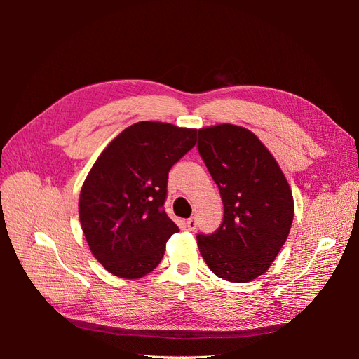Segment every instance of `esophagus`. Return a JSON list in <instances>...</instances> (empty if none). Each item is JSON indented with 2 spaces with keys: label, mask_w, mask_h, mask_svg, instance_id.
<instances>
[{
  "label": "esophagus",
  "mask_w": 359,
  "mask_h": 359,
  "mask_svg": "<svg viewBox=\"0 0 359 359\" xmlns=\"http://www.w3.org/2000/svg\"><path fill=\"white\" fill-rule=\"evenodd\" d=\"M186 224L189 227V231H194V229H196V219H193V217H191V219H189L186 222Z\"/></svg>",
  "instance_id": "esophagus-1"
}]
</instances>
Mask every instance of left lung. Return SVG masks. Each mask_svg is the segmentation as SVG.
<instances>
[{
  "mask_svg": "<svg viewBox=\"0 0 359 359\" xmlns=\"http://www.w3.org/2000/svg\"><path fill=\"white\" fill-rule=\"evenodd\" d=\"M198 147L224 206L219 229L198 235L199 252L217 277L247 283L266 273L287 240L292 190L274 156L245 127H202Z\"/></svg>",
  "mask_w": 359,
  "mask_h": 359,
  "instance_id": "obj_1",
  "label": "left lung"
}]
</instances>
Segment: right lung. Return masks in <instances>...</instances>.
I'll return each instance as SVG.
<instances>
[{"label": "right lung", "mask_w": 359, "mask_h": 359, "mask_svg": "<svg viewBox=\"0 0 359 359\" xmlns=\"http://www.w3.org/2000/svg\"><path fill=\"white\" fill-rule=\"evenodd\" d=\"M196 128L140 121L112 139L86 175L79 220L93 256L111 274L136 280L160 264L180 229L163 203L170 168L196 145Z\"/></svg>", "instance_id": "1"}]
</instances>
